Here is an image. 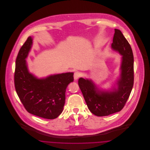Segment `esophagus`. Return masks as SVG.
Instances as JSON below:
<instances>
[{"label":"esophagus","instance_id":"esophagus-1","mask_svg":"<svg viewBox=\"0 0 150 150\" xmlns=\"http://www.w3.org/2000/svg\"><path fill=\"white\" fill-rule=\"evenodd\" d=\"M79 77H80V74L78 72H75L74 74V79L75 80H76L79 78Z\"/></svg>","mask_w":150,"mask_h":150}]
</instances>
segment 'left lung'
<instances>
[{
  "label": "left lung",
  "instance_id": "left-lung-1",
  "mask_svg": "<svg viewBox=\"0 0 150 150\" xmlns=\"http://www.w3.org/2000/svg\"><path fill=\"white\" fill-rule=\"evenodd\" d=\"M112 48L122 55L121 74L117 88L112 91L99 90L91 80L80 78L78 84L91 112L98 116L120 111L124 107L134 84V57L132 48L120 30L115 29Z\"/></svg>",
  "mask_w": 150,
  "mask_h": 150
}]
</instances>
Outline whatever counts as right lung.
Here are the masks:
<instances>
[{"label":"right lung","instance_id":"1","mask_svg":"<svg viewBox=\"0 0 150 150\" xmlns=\"http://www.w3.org/2000/svg\"><path fill=\"white\" fill-rule=\"evenodd\" d=\"M33 44L29 36L19 50L16 60L14 86L27 111L37 116L54 119L63 111L66 89L74 80V73L66 72L38 79L29 73L26 58Z\"/></svg>","mask_w":150,"mask_h":150}]
</instances>
